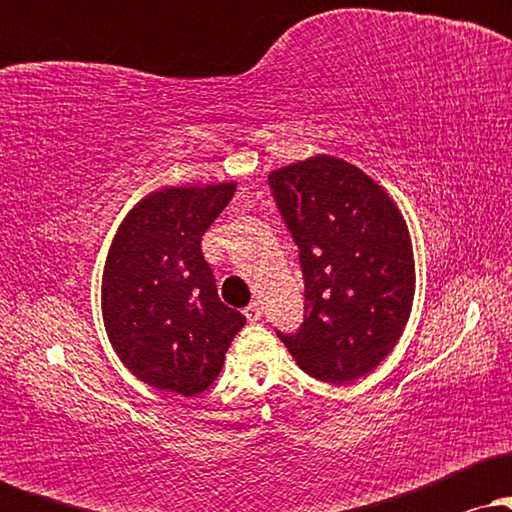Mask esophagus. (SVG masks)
Here are the masks:
<instances>
[{"mask_svg": "<svg viewBox=\"0 0 512 512\" xmlns=\"http://www.w3.org/2000/svg\"><path fill=\"white\" fill-rule=\"evenodd\" d=\"M244 317H247L249 321H258L263 317V307H261V303H251V305H247L244 307Z\"/></svg>", "mask_w": 512, "mask_h": 512, "instance_id": "1", "label": "esophagus"}]
</instances>
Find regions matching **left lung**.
Wrapping results in <instances>:
<instances>
[{"label": "left lung", "mask_w": 512, "mask_h": 512, "mask_svg": "<svg viewBox=\"0 0 512 512\" xmlns=\"http://www.w3.org/2000/svg\"><path fill=\"white\" fill-rule=\"evenodd\" d=\"M298 247L305 314L277 331L307 375L345 384L396 347L415 296V261L401 212L359 167L314 156L268 177Z\"/></svg>", "instance_id": "obj_1"}]
</instances>
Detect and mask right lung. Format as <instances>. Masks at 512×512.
<instances>
[{
	"instance_id": "obj_1",
	"label": "right lung",
	"mask_w": 512,
	"mask_h": 512,
	"mask_svg": "<svg viewBox=\"0 0 512 512\" xmlns=\"http://www.w3.org/2000/svg\"><path fill=\"white\" fill-rule=\"evenodd\" d=\"M235 184L172 186L125 216L104 265V328L125 368L156 389L193 396L221 373L247 317L223 305L202 235Z\"/></svg>"
}]
</instances>
